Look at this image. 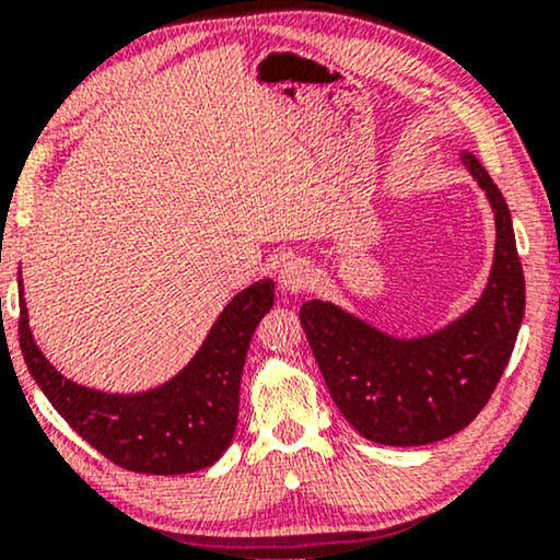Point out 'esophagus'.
Wrapping results in <instances>:
<instances>
[{"mask_svg": "<svg viewBox=\"0 0 560 560\" xmlns=\"http://www.w3.org/2000/svg\"><path fill=\"white\" fill-rule=\"evenodd\" d=\"M311 282V267L305 259H288L278 272V285L282 293H301Z\"/></svg>", "mask_w": 560, "mask_h": 560, "instance_id": "esophagus-1", "label": "esophagus"}]
</instances>
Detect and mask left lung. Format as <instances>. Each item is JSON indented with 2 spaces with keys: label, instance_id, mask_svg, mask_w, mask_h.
Masks as SVG:
<instances>
[{
  "label": "left lung",
  "instance_id": "left-lung-1",
  "mask_svg": "<svg viewBox=\"0 0 560 560\" xmlns=\"http://www.w3.org/2000/svg\"><path fill=\"white\" fill-rule=\"evenodd\" d=\"M494 213L487 285L433 331L400 336L331 301H305L301 326L336 408L364 439L425 446L471 423L494 393L525 313V278L508 203L469 150L458 152Z\"/></svg>",
  "mask_w": 560,
  "mask_h": 560
}]
</instances>
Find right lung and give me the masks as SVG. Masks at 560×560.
<instances>
[{
    "label": "right lung",
    "instance_id": "1",
    "mask_svg": "<svg viewBox=\"0 0 560 560\" xmlns=\"http://www.w3.org/2000/svg\"><path fill=\"white\" fill-rule=\"evenodd\" d=\"M20 288V349L37 387L60 418L121 469L137 474L201 471L229 448L240 416L242 370L252 334L275 303L270 278L252 282L224 305L190 362L142 393H104L68 380L37 347Z\"/></svg>",
    "mask_w": 560,
    "mask_h": 560
}]
</instances>
